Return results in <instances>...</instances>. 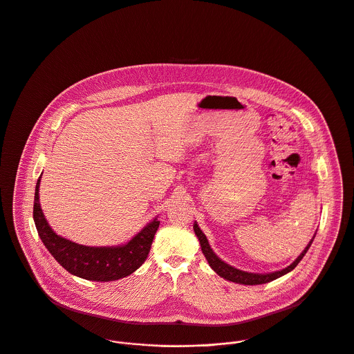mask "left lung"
I'll return each instance as SVG.
<instances>
[{"label": "left lung", "instance_id": "left-lung-1", "mask_svg": "<svg viewBox=\"0 0 354 354\" xmlns=\"http://www.w3.org/2000/svg\"><path fill=\"white\" fill-rule=\"evenodd\" d=\"M193 229H194V233L200 241V245H201V251L205 257V259L208 261L209 266L212 268V270L223 277L225 280L227 281H232V283H236V284H244V286H259V284H266V283H270L287 273H290L291 270H294L297 268V265L304 259V257L306 255L308 250L310 248L313 240L316 236H313V239L309 241V244L306 245V248L302 251V254L290 265L287 266L286 269H281V270H277V272H272V273H250V272H244V270H240V269H236L233 266H230L229 263L223 262L211 248L205 234L203 233V230L198 227L197 222H194L193 225Z\"/></svg>", "mask_w": 354, "mask_h": 354}]
</instances>
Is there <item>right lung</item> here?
Returning <instances> with one entry per match:
<instances>
[{
  "instance_id": "1",
  "label": "right lung",
  "mask_w": 354,
  "mask_h": 354,
  "mask_svg": "<svg viewBox=\"0 0 354 354\" xmlns=\"http://www.w3.org/2000/svg\"><path fill=\"white\" fill-rule=\"evenodd\" d=\"M39 182L35 185L32 218L38 236L49 254L70 274L89 281H115L132 274L146 261L160 221L154 218L128 243L113 247H88L53 232L39 204Z\"/></svg>"
}]
</instances>
